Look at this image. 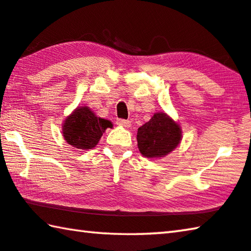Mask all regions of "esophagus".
Returning a JSON list of instances; mask_svg holds the SVG:
<instances>
[{"label":"esophagus","instance_id":"1","mask_svg":"<svg viewBox=\"0 0 251 251\" xmlns=\"http://www.w3.org/2000/svg\"><path fill=\"white\" fill-rule=\"evenodd\" d=\"M116 124L118 126H122V127H129L130 126V122L129 121H126V120H117L116 121Z\"/></svg>","mask_w":251,"mask_h":251}]
</instances>
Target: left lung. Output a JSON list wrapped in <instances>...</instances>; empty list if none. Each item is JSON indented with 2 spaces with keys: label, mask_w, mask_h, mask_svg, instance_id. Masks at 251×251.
I'll return each instance as SVG.
<instances>
[{
  "label": "left lung",
  "mask_w": 251,
  "mask_h": 251,
  "mask_svg": "<svg viewBox=\"0 0 251 251\" xmlns=\"http://www.w3.org/2000/svg\"><path fill=\"white\" fill-rule=\"evenodd\" d=\"M180 128L165 113H156L138 128L139 151L148 158H158L169 154L180 142Z\"/></svg>",
  "instance_id": "8db88e82"
}]
</instances>
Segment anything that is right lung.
I'll use <instances>...</instances> for the list:
<instances>
[{
	"mask_svg": "<svg viewBox=\"0 0 251 251\" xmlns=\"http://www.w3.org/2000/svg\"><path fill=\"white\" fill-rule=\"evenodd\" d=\"M112 126V123L97 117L87 106L78 107L66 118L63 136L70 145L78 150H91L97 145L105 129Z\"/></svg>",
	"mask_w": 251,
	"mask_h": 251,
	"instance_id": "add662e5",
	"label": "right lung"
}]
</instances>
